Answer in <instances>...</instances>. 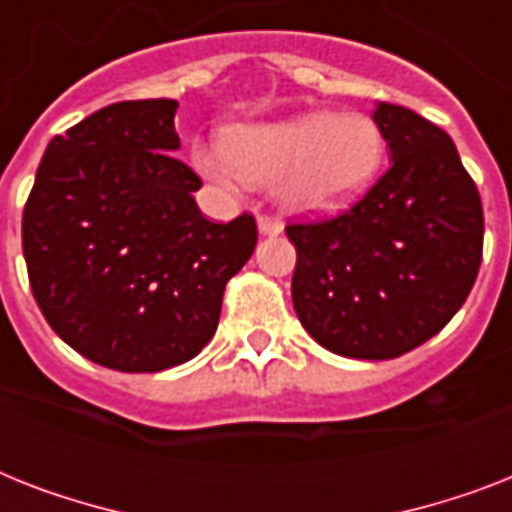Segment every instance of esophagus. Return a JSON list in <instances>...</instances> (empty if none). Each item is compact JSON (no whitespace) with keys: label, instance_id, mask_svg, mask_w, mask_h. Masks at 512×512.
<instances>
[{"label":"esophagus","instance_id":"34e87169","mask_svg":"<svg viewBox=\"0 0 512 512\" xmlns=\"http://www.w3.org/2000/svg\"><path fill=\"white\" fill-rule=\"evenodd\" d=\"M257 231H260V236H279L284 231V225L279 220H273V217L260 215L257 217Z\"/></svg>","mask_w":512,"mask_h":512}]
</instances>
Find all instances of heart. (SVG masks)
I'll return each mask as SVG.
<instances>
[{
    "mask_svg": "<svg viewBox=\"0 0 512 512\" xmlns=\"http://www.w3.org/2000/svg\"><path fill=\"white\" fill-rule=\"evenodd\" d=\"M385 135L372 116L303 111L236 124L223 143H196L191 162L215 185H273L295 215H337L366 196L385 164Z\"/></svg>",
    "mask_w": 512,
    "mask_h": 512,
    "instance_id": "obj_1",
    "label": "heart"
}]
</instances>
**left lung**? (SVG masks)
I'll list each match as a JSON object with an SVG mask.
<instances>
[{"mask_svg":"<svg viewBox=\"0 0 512 512\" xmlns=\"http://www.w3.org/2000/svg\"><path fill=\"white\" fill-rule=\"evenodd\" d=\"M390 170L335 220L289 225L292 303L305 332L348 358H396L449 324L484 249V209L441 127L377 103Z\"/></svg>","mask_w":512,"mask_h":512,"instance_id":"8db88e82","label":"left lung"}]
</instances>
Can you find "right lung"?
Returning <instances> with one entry per match:
<instances>
[{"instance_id": "right-lung-1", "label": "right lung", "mask_w": 512, "mask_h": 512, "mask_svg": "<svg viewBox=\"0 0 512 512\" xmlns=\"http://www.w3.org/2000/svg\"><path fill=\"white\" fill-rule=\"evenodd\" d=\"M177 100H124L55 135L23 209L28 281L55 335L116 372H162L217 329L257 244L252 215L209 223L177 162Z\"/></svg>"}]
</instances>
